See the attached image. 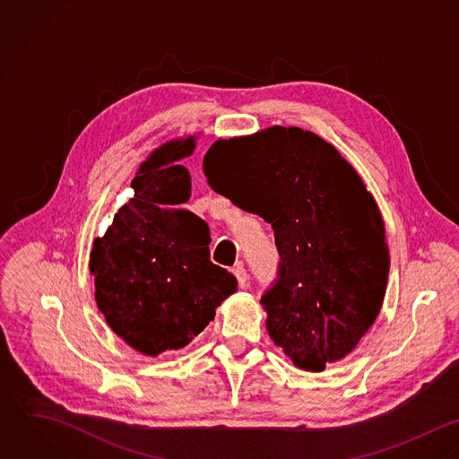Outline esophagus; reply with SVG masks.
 Wrapping results in <instances>:
<instances>
[{
  "label": "esophagus",
  "instance_id": "1",
  "mask_svg": "<svg viewBox=\"0 0 459 459\" xmlns=\"http://www.w3.org/2000/svg\"><path fill=\"white\" fill-rule=\"evenodd\" d=\"M234 275L238 278V281H239V285L241 287H245L247 285V281H248V273H247V270H245V266L241 264V263H238L236 266H234Z\"/></svg>",
  "mask_w": 459,
  "mask_h": 459
}]
</instances>
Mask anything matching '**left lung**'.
Masks as SVG:
<instances>
[{
    "instance_id": "left-lung-1",
    "label": "left lung",
    "mask_w": 459,
    "mask_h": 459,
    "mask_svg": "<svg viewBox=\"0 0 459 459\" xmlns=\"http://www.w3.org/2000/svg\"><path fill=\"white\" fill-rule=\"evenodd\" d=\"M204 174L272 223L280 263L261 303L276 346L312 372L350 355L379 314L390 268L381 212L355 169L317 134L273 126L214 142Z\"/></svg>"
}]
</instances>
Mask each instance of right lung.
I'll use <instances>...</instances> for the list:
<instances>
[{
    "mask_svg": "<svg viewBox=\"0 0 459 459\" xmlns=\"http://www.w3.org/2000/svg\"><path fill=\"white\" fill-rule=\"evenodd\" d=\"M193 151L195 136L156 149L131 183L134 196L91 252L99 310L147 357L187 346L238 289L236 276L209 259L207 223L181 207L191 178L179 161Z\"/></svg>",
    "mask_w": 459,
    "mask_h": 459,
    "instance_id": "add662e5",
    "label": "right lung"
}]
</instances>
